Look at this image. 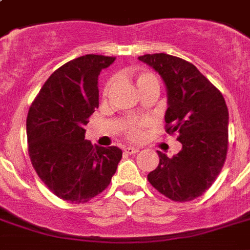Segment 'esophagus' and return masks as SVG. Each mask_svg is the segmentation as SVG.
<instances>
[{
	"mask_svg": "<svg viewBox=\"0 0 250 250\" xmlns=\"http://www.w3.org/2000/svg\"><path fill=\"white\" fill-rule=\"evenodd\" d=\"M139 150L140 149L135 148V146H127V148H125V153H127V154H136Z\"/></svg>",
	"mask_w": 250,
	"mask_h": 250,
	"instance_id": "esophagus-1",
	"label": "esophagus"
}]
</instances>
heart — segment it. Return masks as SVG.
<instances>
[{
    "instance_id": "obj_1",
    "label": "heart",
    "mask_w": 250,
    "mask_h": 250,
    "mask_svg": "<svg viewBox=\"0 0 250 250\" xmlns=\"http://www.w3.org/2000/svg\"><path fill=\"white\" fill-rule=\"evenodd\" d=\"M136 84L137 86L140 88L143 84H145L149 80L156 79L153 74L148 71H139L136 72ZM110 86H111V82H107L104 88V94H107L109 92ZM149 125V119H139V118H131L128 121H125L122 125V128H123V132L125 133V136L128 137L129 140L137 141L140 140L141 137H143V129H144L145 125Z\"/></svg>"
}]
</instances>
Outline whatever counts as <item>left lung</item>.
Returning <instances> with one entry per match:
<instances>
[{"label": "left lung", "instance_id": "left-lung-1", "mask_svg": "<svg viewBox=\"0 0 250 250\" xmlns=\"http://www.w3.org/2000/svg\"><path fill=\"white\" fill-rule=\"evenodd\" d=\"M161 75L167 89L166 132L178 133L182 150L160 164L148 180L172 201H190L209 189L225 165L229 149V109L219 90L196 66L156 53L139 57Z\"/></svg>", "mask_w": 250, "mask_h": 250}]
</instances>
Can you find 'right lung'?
<instances>
[{
    "mask_svg": "<svg viewBox=\"0 0 250 250\" xmlns=\"http://www.w3.org/2000/svg\"><path fill=\"white\" fill-rule=\"evenodd\" d=\"M114 57L86 54L49 76L27 115L28 154L35 171L57 197L89 201L105 190L122 150L93 146L84 127L98 107V75Z\"/></svg>",
    "mask_w": 250,
    "mask_h": 250,
    "instance_id": "obj_1",
    "label": "right lung"
}]
</instances>
